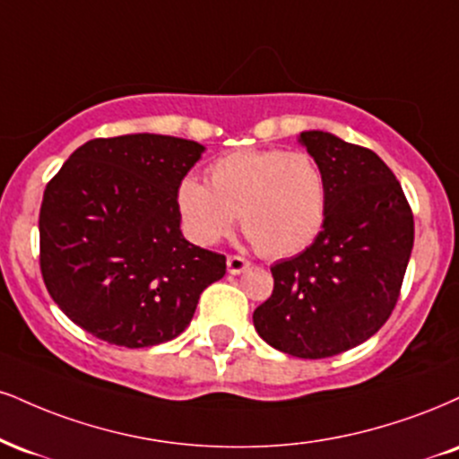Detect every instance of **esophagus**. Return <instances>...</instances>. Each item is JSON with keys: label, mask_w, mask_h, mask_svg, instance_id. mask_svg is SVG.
<instances>
[{"label": "esophagus", "mask_w": 459, "mask_h": 459, "mask_svg": "<svg viewBox=\"0 0 459 459\" xmlns=\"http://www.w3.org/2000/svg\"><path fill=\"white\" fill-rule=\"evenodd\" d=\"M226 267H229V273L237 275L250 267V261L244 256H239V254H229V258H226Z\"/></svg>", "instance_id": "34e87169"}]
</instances>
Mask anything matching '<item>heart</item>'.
Listing matches in <instances>:
<instances>
[{
  "instance_id": "1",
  "label": "heart",
  "mask_w": 459,
  "mask_h": 459,
  "mask_svg": "<svg viewBox=\"0 0 459 459\" xmlns=\"http://www.w3.org/2000/svg\"><path fill=\"white\" fill-rule=\"evenodd\" d=\"M175 201L184 233L196 246L218 244L239 213L256 250L282 258L306 250L323 230L327 181L310 153L239 149L209 167V186L186 177Z\"/></svg>"
}]
</instances>
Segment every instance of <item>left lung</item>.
<instances>
[{
	"mask_svg": "<svg viewBox=\"0 0 459 459\" xmlns=\"http://www.w3.org/2000/svg\"><path fill=\"white\" fill-rule=\"evenodd\" d=\"M299 141L323 169L327 215L310 247L273 264V292L252 318L273 349L325 359L363 344L389 320L415 220L394 170L372 149L318 130Z\"/></svg>",
	"mask_w": 459,
	"mask_h": 459,
	"instance_id": "8db88e82",
	"label": "left lung"
}]
</instances>
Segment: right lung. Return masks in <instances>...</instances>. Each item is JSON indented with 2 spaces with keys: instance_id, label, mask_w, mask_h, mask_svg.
<instances>
[{
  "instance_id": "right-lung-1",
  "label": "right lung",
  "mask_w": 459,
  "mask_h": 459,
  "mask_svg": "<svg viewBox=\"0 0 459 459\" xmlns=\"http://www.w3.org/2000/svg\"><path fill=\"white\" fill-rule=\"evenodd\" d=\"M203 145L162 134L93 139L44 190L40 272L72 323L108 344L143 349L190 325L224 254L179 230L177 187Z\"/></svg>"
}]
</instances>
